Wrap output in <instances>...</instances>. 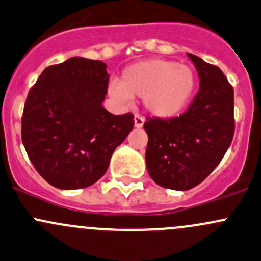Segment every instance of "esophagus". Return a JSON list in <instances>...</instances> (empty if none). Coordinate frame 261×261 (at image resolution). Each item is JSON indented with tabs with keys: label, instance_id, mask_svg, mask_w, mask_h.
I'll list each match as a JSON object with an SVG mask.
<instances>
[{
	"label": "esophagus",
	"instance_id": "34e87169",
	"mask_svg": "<svg viewBox=\"0 0 261 261\" xmlns=\"http://www.w3.org/2000/svg\"><path fill=\"white\" fill-rule=\"evenodd\" d=\"M134 122H135L136 128H141L142 126H144V119H142L141 116H139V115H136V116L134 117Z\"/></svg>",
	"mask_w": 261,
	"mask_h": 261
}]
</instances>
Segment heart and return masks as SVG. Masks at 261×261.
I'll use <instances>...</instances> for the list:
<instances>
[{
  "label": "heart",
  "instance_id": "1",
  "mask_svg": "<svg viewBox=\"0 0 261 261\" xmlns=\"http://www.w3.org/2000/svg\"><path fill=\"white\" fill-rule=\"evenodd\" d=\"M195 87L196 75L190 66L172 60L147 59L127 66L120 82H110L108 94L121 105L130 102L133 96L142 97L147 114L170 119L188 106Z\"/></svg>",
  "mask_w": 261,
  "mask_h": 261
}]
</instances>
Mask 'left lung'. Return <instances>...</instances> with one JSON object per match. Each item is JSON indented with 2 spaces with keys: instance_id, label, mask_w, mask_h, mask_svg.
Returning a JSON list of instances; mask_svg holds the SVG:
<instances>
[{
  "instance_id": "left-lung-1",
  "label": "left lung",
  "mask_w": 261,
  "mask_h": 261,
  "mask_svg": "<svg viewBox=\"0 0 261 261\" xmlns=\"http://www.w3.org/2000/svg\"><path fill=\"white\" fill-rule=\"evenodd\" d=\"M200 90L185 114L149 119L146 167L165 189L185 191L199 185L219 165L234 136V90L223 71L193 54Z\"/></svg>"
}]
</instances>
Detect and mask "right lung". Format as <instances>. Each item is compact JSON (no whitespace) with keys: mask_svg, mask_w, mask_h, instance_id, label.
<instances>
[{"mask_svg":"<svg viewBox=\"0 0 261 261\" xmlns=\"http://www.w3.org/2000/svg\"><path fill=\"white\" fill-rule=\"evenodd\" d=\"M109 77L105 62L71 57L46 67L30 90L22 142L38 174L55 188L95 184L133 130V115H112L102 106Z\"/></svg>","mask_w":261,"mask_h":261,"instance_id":"right-lung-1","label":"right lung"}]
</instances>
